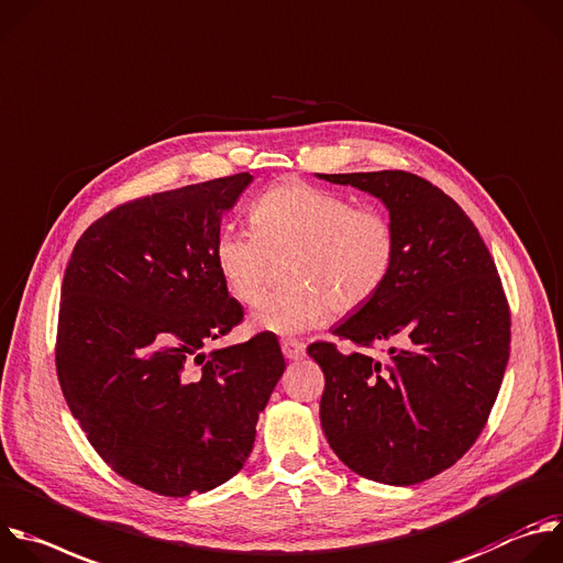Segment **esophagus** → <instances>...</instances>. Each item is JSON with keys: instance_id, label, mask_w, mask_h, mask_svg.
Returning a JSON list of instances; mask_svg holds the SVG:
<instances>
[{"instance_id": "34e87169", "label": "esophagus", "mask_w": 563, "mask_h": 563, "mask_svg": "<svg viewBox=\"0 0 563 563\" xmlns=\"http://www.w3.org/2000/svg\"><path fill=\"white\" fill-rule=\"evenodd\" d=\"M282 353L286 360H301L306 355V344L299 340H282Z\"/></svg>"}]
</instances>
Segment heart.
<instances>
[{
	"label": "heart",
	"mask_w": 563,
	"mask_h": 563,
	"mask_svg": "<svg viewBox=\"0 0 563 563\" xmlns=\"http://www.w3.org/2000/svg\"><path fill=\"white\" fill-rule=\"evenodd\" d=\"M255 229H221L214 264L229 292L246 306L262 299L275 257H286L288 286L264 299L255 328L292 334L373 301L397 262V227L375 206L306 181L268 188L251 210Z\"/></svg>",
	"instance_id": "b5f03b06"
}]
</instances>
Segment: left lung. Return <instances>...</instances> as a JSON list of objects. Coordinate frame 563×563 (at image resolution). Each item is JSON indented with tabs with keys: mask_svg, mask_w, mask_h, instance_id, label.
<instances>
[{
	"mask_svg": "<svg viewBox=\"0 0 563 563\" xmlns=\"http://www.w3.org/2000/svg\"><path fill=\"white\" fill-rule=\"evenodd\" d=\"M384 201L397 262L379 295L332 330L357 349L399 342L386 362L314 342L323 434L353 473L412 486L451 468L482 434L510 355L497 266L455 199L406 170L319 175Z\"/></svg>",
	"mask_w": 563,
	"mask_h": 563,
	"instance_id": "left-lung-1",
	"label": "left lung"
}]
</instances>
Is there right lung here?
Listing matches in <instances>:
<instances>
[{
  "label": "right lung",
  "mask_w": 563,
  "mask_h": 563,
  "mask_svg": "<svg viewBox=\"0 0 563 563\" xmlns=\"http://www.w3.org/2000/svg\"><path fill=\"white\" fill-rule=\"evenodd\" d=\"M251 181L238 173L112 208L64 273V399L112 471L164 497L212 490L244 468L286 368L273 332L203 353L244 319L214 240Z\"/></svg>",
  "instance_id": "obj_1"
}]
</instances>
